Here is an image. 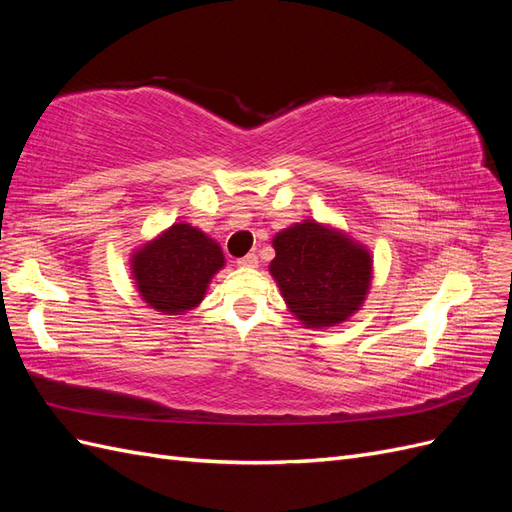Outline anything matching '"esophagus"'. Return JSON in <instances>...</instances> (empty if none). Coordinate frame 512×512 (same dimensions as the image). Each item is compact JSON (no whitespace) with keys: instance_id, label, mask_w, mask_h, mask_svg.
Instances as JSON below:
<instances>
[{"instance_id":"esophagus-1","label":"esophagus","mask_w":512,"mask_h":512,"mask_svg":"<svg viewBox=\"0 0 512 512\" xmlns=\"http://www.w3.org/2000/svg\"><path fill=\"white\" fill-rule=\"evenodd\" d=\"M237 265L245 267V269H254V267H258V256L254 252L252 254H245L243 258L237 260Z\"/></svg>"}]
</instances>
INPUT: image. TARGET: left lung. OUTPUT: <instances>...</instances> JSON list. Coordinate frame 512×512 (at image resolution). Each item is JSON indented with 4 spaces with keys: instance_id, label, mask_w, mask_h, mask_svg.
<instances>
[{
    "instance_id": "left-lung-1",
    "label": "left lung",
    "mask_w": 512,
    "mask_h": 512,
    "mask_svg": "<svg viewBox=\"0 0 512 512\" xmlns=\"http://www.w3.org/2000/svg\"><path fill=\"white\" fill-rule=\"evenodd\" d=\"M273 247L269 271L290 312L307 327H333L365 301L369 252L339 230L307 220L277 232Z\"/></svg>"
}]
</instances>
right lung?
<instances>
[{"label":"right lung","mask_w":512,"mask_h":512,"mask_svg":"<svg viewBox=\"0 0 512 512\" xmlns=\"http://www.w3.org/2000/svg\"><path fill=\"white\" fill-rule=\"evenodd\" d=\"M224 267L220 245L190 224H173L132 258L143 301L164 314H181L205 297L211 277Z\"/></svg>","instance_id":"obj_1"}]
</instances>
